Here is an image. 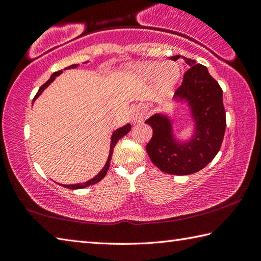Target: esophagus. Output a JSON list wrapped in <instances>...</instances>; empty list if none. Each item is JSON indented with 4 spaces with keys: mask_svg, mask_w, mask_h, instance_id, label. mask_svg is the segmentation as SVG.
<instances>
[{
    "mask_svg": "<svg viewBox=\"0 0 261 261\" xmlns=\"http://www.w3.org/2000/svg\"><path fill=\"white\" fill-rule=\"evenodd\" d=\"M144 115H145V113L143 112V109H141L140 107L135 108L134 112H132V122H140V121H143Z\"/></svg>",
    "mask_w": 261,
    "mask_h": 261,
    "instance_id": "1",
    "label": "esophagus"
}]
</instances>
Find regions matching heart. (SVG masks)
I'll list each match as a JSON object with an SVG mask.
<instances>
[{
  "mask_svg": "<svg viewBox=\"0 0 261 261\" xmlns=\"http://www.w3.org/2000/svg\"><path fill=\"white\" fill-rule=\"evenodd\" d=\"M141 76L146 79H152L156 77L158 86L162 91H169L173 87L179 77V68L174 63H168L162 65L161 63L154 62L141 65L139 68Z\"/></svg>",
  "mask_w": 261,
  "mask_h": 261,
  "instance_id": "b5f03b06",
  "label": "heart"
}]
</instances>
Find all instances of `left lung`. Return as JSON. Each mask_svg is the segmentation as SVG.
<instances>
[{
    "label": "left lung",
    "mask_w": 261,
    "mask_h": 261,
    "mask_svg": "<svg viewBox=\"0 0 261 261\" xmlns=\"http://www.w3.org/2000/svg\"><path fill=\"white\" fill-rule=\"evenodd\" d=\"M179 55L170 57L176 61ZM189 69L176 90L175 99L188 101L196 122V134L188 143H177L168 117L153 115L145 122L152 126L153 136L146 145L151 161L163 173L190 175L201 170L220 151L226 131L223 92L205 65L182 56Z\"/></svg>",
    "instance_id": "1"
}]
</instances>
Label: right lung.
Wrapping results in <instances>:
<instances>
[{
    "mask_svg": "<svg viewBox=\"0 0 261 261\" xmlns=\"http://www.w3.org/2000/svg\"><path fill=\"white\" fill-rule=\"evenodd\" d=\"M78 67V64H72V65H70V67H68L67 69H73V68H77ZM62 73V70H60V71H57V72H54L50 76V78L48 79V81L43 84V85L39 88V91H38V93L35 94V96H34V99H33V101L38 98L39 95H40L41 93H42V91L45 90V88L49 85V84L54 81L55 79V77H57L59 76V74H61ZM131 130V124H126V125H124V126H122V127H120V129L118 130H116L113 134V136H112V143H110V151H109V156H108V160H107V162H106V165H105V167H103V169L100 171V173L95 176V177H93L92 179H90V180H87V182H85V183H83V184H72V185H63L64 188H68V189H71V190H76V189H83V188H86V187H88V185H93V184H95V183H98V182H100L101 179H102L105 176H106V174H107V171H108V169H109V166H110V159H112V155H113V151H114V147H115V145L117 144V141L120 140L122 137H124L127 132H129Z\"/></svg>",
    "mask_w": 261,
    "mask_h": 261,
    "instance_id": "right-lung-1",
    "label": "right lung"
}]
</instances>
